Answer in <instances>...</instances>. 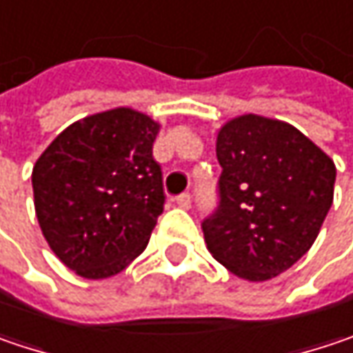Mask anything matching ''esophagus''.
Returning <instances> with one entry per match:
<instances>
[{"instance_id": "1", "label": "esophagus", "mask_w": 353, "mask_h": 353, "mask_svg": "<svg viewBox=\"0 0 353 353\" xmlns=\"http://www.w3.org/2000/svg\"><path fill=\"white\" fill-rule=\"evenodd\" d=\"M176 205L181 207V209H190V194L189 192H183V194H179L176 199Z\"/></svg>"}]
</instances>
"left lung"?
<instances>
[{
    "label": "left lung",
    "mask_w": 353,
    "mask_h": 353,
    "mask_svg": "<svg viewBox=\"0 0 353 353\" xmlns=\"http://www.w3.org/2000/svg\"><path fill=\"white\" fill-rule=\"evenodd\" d=\"M219 209L203 235L214 259L247 281L288 271L314 245L334 203V161L283 120L243 114L216 134Z\"/></svg>",
    "instance_id": "1"
}]
</instances>
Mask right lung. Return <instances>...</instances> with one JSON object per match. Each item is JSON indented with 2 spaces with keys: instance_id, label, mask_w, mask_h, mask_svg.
<instances>
[{
  "instance_id": "add662e5",
  "label": "right lung",
  "mask_w": 353,
  "mask_h": 353,
  "mask_svg": "<svg viewBox=\"0 0 353 353\" xmlns=\"http://www.w3.org/2000/svg\"><path fill=\"white\" fill-rule=\"evenodd\" d=\"M159 132L148 114L120 106L76 120L39 154L32 170L39 229L76 275L112 277L146 249L164 205L152 159Z\"/></svg>"
}]
</instances>
